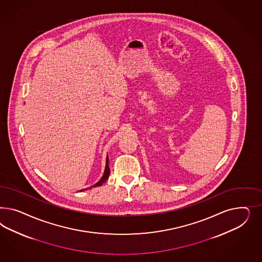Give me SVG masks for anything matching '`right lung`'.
I'll list each match as a JSON object with an SVG mask.
<instances>
[{
  "label": "right lung",
  "mask_w": 262,
  "mask_h": 262,
  "mask_svg": "<svg viewBox=\"0 0 262 262\" xmlns=\"http://www.w3.org/2000/svg\"><path fill=\"white\" fill-rule=\"evenodd\" d=\"M110 172H111V170H110V166H108V156H106V159H105V168H104V172H103V177H102V178L100 179V181H99L98 183H96L94 185H92V186H90V187H88V188H85V189H81V190H79V192L88 190V189H91V188L97 187V186H101V185L108 179Z\"/></svg>",
  "instance_id": "1"
}]
</instances>
